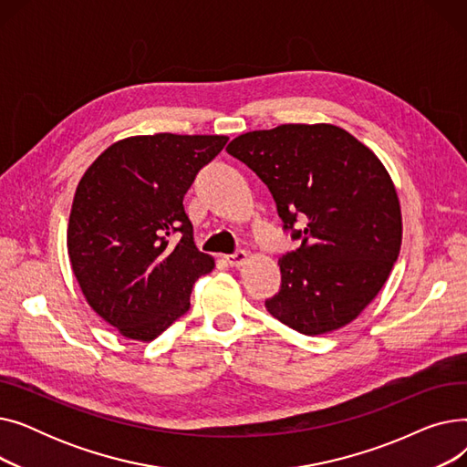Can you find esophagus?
<instances>
[{
  "mask_svg": "<svg viewBox=\"0 0 467 467\" xmlns=\"http://www.w3.org/2000/svg\"><path fill=\"white\" fill-rule=\"evenodd\" d=\"M225 261L231 265V266H240L248 261V252L246 250H236L234 254H229L225 255Z\"/></svg>",
  "mask_w": 467,
  "mask_h": 467,
  "instance_id": "obj_1",
  "label": "esophagus"
}]
</instances>
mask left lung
<instances>
[{
    "label": "left lung",
    "mask_w": 467,
    "mask_h": 467,
    "mask_svg": "<svg viewBox=\"0 0 467 467\" xmlns=\"http://www.w3.org/2000/svg\"><path fill=\"white\" fill-rule=\"evenodd\" d=\"M227 153L273 192L301 246L278 259L282 285L265 301L303 335L350 324L388 280L401 248V210L377 155L333 125H282L234 138ZM306 223L296 230V221Z\"/></svg>",
    "instance_id": "left-lung-1"
}]
</instances>
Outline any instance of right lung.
I'll return each mask as SVG.
<instances>
[{
	"label": "right lung",
	"instance_id": "1",
	"mask_svg": "<svg viewBox=\"0 0 467 467\" xmlns=\"http://www.w3.org/2000/svg\"><path fill=\"white\" fill-rule=\"evenodd\" d=\"M227 136H134L113 143L81 178L67 254L88 305L122 335L153 340L191 306L213 268L196 250L183 196Z\"/></svg>",
	"mask_w": 467,
	"mask_h": 467
}]
</instances>
